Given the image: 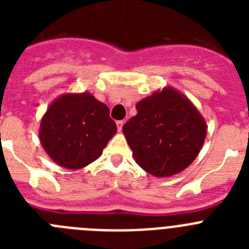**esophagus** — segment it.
<instances>
[{"mask_svg":"<svg viewBox=\"0 0 249 249\" xmlns=\"http://www.w3.org/2000/svg\"><path fill=\"white\" fill-rule=\"evenodd\" d=\"M123 121H117V128H118V132L122 131V127H123Z\"/></svg>","mask_w":249,"mask_h":249,"instance_id":"esophagus-1","label":"esophagus"}]
</instances>
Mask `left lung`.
Segmentation results:
<instances>
[{
    "mask_svg": "<svg viewBox=\"0 0 249 249\" xmlns=\"http://www.w3.org/2000/svg\"><path fill=\"white\" fill-rule=\"evenodd\" d=\"M137 114L123 126L136 163L155 177L182 172L201 152L207 123L191 100L171 86L136 105Z\"/></svg>",
    "mask_w": 249,
    "mask_h": 249,
    "instance_id": "left-lung-1",
    "label": "left lung"
}]
</instances>
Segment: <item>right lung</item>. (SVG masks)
I'll return each instance as SVG.
<instances>
[{
	"label": "right lung",
	"instance_id": "1",
	"mask_svg": "<svg viewBox=\"0 0 249 249\" xmlns=\"http://www.w3.org/2000/svg\"><path fill=\"white\" fill-rule=\"evenodd\" d=\"M117 126L109 109L89 92L61 94L41 118L39 142L63 168L81 169L100 158Z\"/></svg>",
	"mask_w": 249,
	"mask_h": 249
}]
</instances>
